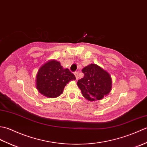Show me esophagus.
Listing matches in <instances>:
<instances>
[{"label":"esophagus","mask_w":147,"mask_h":147,"mask_svg":"<svg viewBox=\"0 0 147 147\" xmlns=\"http://www.w3.org/2000/svg\"><path fill=\"white\" fill-rule=\"evenodd\" d=\"M74 76H75V77H76V80H78V72H74Z\"/></svg>","instance_id":"esophagus-1"}]
</instances>
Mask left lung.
<instances>
[{"mask_svg":"<svg viewBox=\"0 0 147 147\" xmlns=\"http://www.w3.org/2000/svg\"><path fill=\"white\" fill-rule=\"evenodd\" d=\"M84 77L77 85L82 95L89 101L100 100L109 95L112 90V81L107 71L97 64H90L82 69Z\"/></svg>","mask_w":147,"mask_h":147,"instance_id":"obj_1","label":"left lung"}]
</instances>
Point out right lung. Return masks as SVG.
Here are the masks:
<instances>
[{
	"instance_id": "1",
	"label": "right lung",
	"mask_w": 147,
	"mask_h": 147,
	"mask_svg": "<svg viewBox=\"0 0 147 147\" xmlns=\"http://www.w3.org/2000/svg\"><path fill=\"white\" fill-rule=\"evenodd\" d=\"M76 78L67 68L54 59L43 64L36 75V88L39 93L48 98L60 96L67 84Z\"/></svg>"
}]
</instances>
